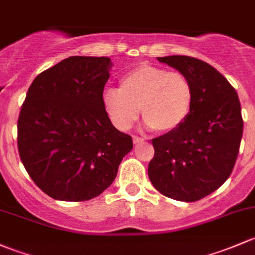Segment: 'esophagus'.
Here are the masks:
<instances>
[{"instance_id": "1", "label": "esophagus", "mask_w": 255, "mask_h": 255, "mask_svg": "<svg viewBox=\"0 0 255 255\" xmlns=\"http://www.w3.org/2000/svg\"><path fill=\"white\" fill-rule=\"evenodd\" d=\"M132 141L135 145H138V143H142L145 140L142 137H138V136H132Z\"/></svg>"}]
</instances>
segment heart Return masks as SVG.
I'll use <instances>...</instances> for the list:
<instances>
[{"mask_svg": "<svg viewBox=\"0 0 255 255\" xmlns=\"http://www.w3.org/2000/svg\"><path fill=\"white\" fill-rule=\"evenodd\" d=\"M194 98V86L184 73L140 65L123 76L119 89L103 92V107L119 130L132 127L141 109L147 128L167 133L186 122Z\"/></svg>", "mask_w": 255, "mask_h": 255, "instance_id": "1", "label": "heart"}]
</instances>
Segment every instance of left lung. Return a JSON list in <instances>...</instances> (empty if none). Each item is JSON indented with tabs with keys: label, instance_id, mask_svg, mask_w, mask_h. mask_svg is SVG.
<instances>
[{
	"label": "left lung",
	"instance_id": "1",
	"mask_svg": "<svg viewBox=\"0 0 255 255\" xmlns=\"http://www.w3.org/2000/svg\"><path fill=\"white\" fill-rule=\"evenodd\" d=\"M157 59L188 76L195 98L182 127L152 140L148 178L167 198L191 203L219 189L232 173L243 133L241 103L236 89L207 62L183 55Z\"/></svg>",
	"mask_w": 255,
	"mask_h": 255
}]
</instances>
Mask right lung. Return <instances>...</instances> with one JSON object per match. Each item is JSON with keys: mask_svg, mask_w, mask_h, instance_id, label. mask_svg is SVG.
I'll use <instances>...</instances> for the list:
<instances>
[{"mask_svg": "<svg viewBox=\"0 0 255 255\" xmlns=\"http://www.w3.org/2000/svg\"><path fill=\"white\" fill-rule=\"evenodd\" d=\"M109 57L70 56L35 77L18 118V151L41 190L62 201L103 193L132 149L130 135L113 127L103 91Z\"/></svg>", "mask_w": 255, "mask_h": 255, "instance_id": "add662e5", "label": "right lung"}]
</instances>
